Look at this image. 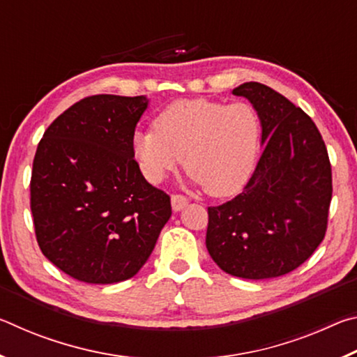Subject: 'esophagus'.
I'll return each mask as SVG.
<instances>
[{
    "label": "esophagus",
    "mask_w": 357,
    "mask_h": 357,
    "mask_svg": "<svg viewBox=\"0 0 357 357\" xmlns=\"http://www.w3.org/2000/svg\"><path fill=\"white\" fill-rule=\"evenodd\" d=\"M187 203H189V200H187L184 195H179V193H176V195H172V208L174 213H178V211L183 209Z\"/></svg>",
    "instance_id": "esophagus-1"
}]
</instances>
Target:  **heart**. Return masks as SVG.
Masks as SVG:
<instances>
[{
	"label": "heart",
	"mask_w": 357,
	"mask_h": 357,
	"mask_svg": "<svg viewBox=\"0 0 357 357\" xmlns=\"http://www.w3.org/2000/svg\"><path fill=\"white\" fill-rule=\"evenodd\" d=\"M259 118L245 102L181 99L154 119V129L132 137V155L149 183L159 184L183 162L193 184L209 195L239 192L257 164Z\"/></svg>",
	"instance_id": "obj_1"
}]
</instances>
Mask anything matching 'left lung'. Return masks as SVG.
Listing matches in <instances>:
<instances>
[{
  "label": "left lung",
  "mask_w": 357,
  "mask_h": 357,
  "mask_svg": "<svg viewBox=\"0 0 357 357\" xmlns=\"http://www.w3.org/2000/svg\"><path fill=\"white\" fill-rule=\"evenodd\" d=\"M233 94L257 110L264 149L244 190L208 208L206 247L227 274L273 279L299 268L324 239L331 162L315 123L293 102L257 82Z\"/></svg>",
  "instance_id": "obj_1"
}]
</instances>
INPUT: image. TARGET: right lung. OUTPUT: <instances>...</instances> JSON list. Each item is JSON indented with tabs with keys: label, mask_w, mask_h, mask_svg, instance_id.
<instances>
[{
	"label": "right lung",
	"mask_w": 357,
	"mask_h": 357,
	"mask_svg": "<svg viewBox=\"0 0 357 357\" xmlns=\"http://www.w3.org/2000/svg\"><path fill=\"white\" fill-rule=\"evenodd\" d=\"M144 96L98 94L68 108L45 130L31 173V213L44 255L74 279L134 277L172 215L132 155Z\"/></svg>",
	"instance_id": "right-lung-1"
}]
</instances>
